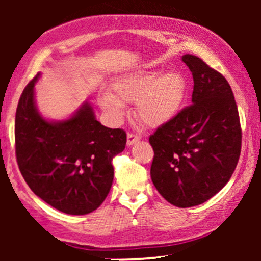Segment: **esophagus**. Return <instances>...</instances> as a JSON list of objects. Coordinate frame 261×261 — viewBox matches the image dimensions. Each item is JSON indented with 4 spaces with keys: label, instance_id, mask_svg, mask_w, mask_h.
Listing matches in <instances>:
<instances>
[{
    "label": "esophagus",
    "instance_id": "34e87169",
    "mask_svg": "<svg viewBox=\"0 0 261 261\" xmlns=\"http://www.w3.org/2000/svg\"><path fill=\"white\" fill-rule=\"evenodd\" d=\"M141 140V136L140 135H135V134H127V146H133L134 143L139 142V141Z\"/></svg>",
    "mask_w": 261,
    "mask_h": 261
}]
</instances>
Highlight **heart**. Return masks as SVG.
Segmentation results:
<instances>
[{"instance_id":"b5f03b06","label":"heart","mask_w":261,"mask_h":261,"mask_svg":"<svg viewBox=\"0 0 261 261\" xmlns=\"http://www.w3.org/2000/svg\"><path fill=\"white\" fill-rule=\"evenodd\" d=\"M113 94L103 93L101 109L114 120L125 114V103L135 101V113L146 126L160 127L180 112L187 94V81L178 71L137 70L118 77Z\"/></svg>"}]
</instances>
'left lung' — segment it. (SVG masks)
I'll use <instances>...</instances> for the list:
<instances>
[{
  "label": "left lung",
  "instance_id": "1",
  "mask_svg": "<svg viewBox=\"0 0 261 261\" xmlns=\"http://www.w3.org/2000/svg\"><path fill=\"white\" fill-rule=\"evenodd\" d=\"M182 62L193 73L191 106L149 136L155 189L176 207L207 201L234 172L241 154L238 109L227 80L194 55Z\"/></svg>",
  "mask_w": 261,
  "mask_h": 261
}]
</instances>
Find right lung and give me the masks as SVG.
Returning a JSON list of instances; mask_svg holds the SVG:
<instances>
[{
    "label": "right lung",
    "mask_w": 261,
    "mask_h": 261,
    "mask_svg": "<svg viewBox=\"0 0 261 261\" xmlns=\"http://www.w3.org/2000/svg\"><path fill=\"white\" fill-rule=\"evenodd\" d=\"M35 76L16 113V155L35 195L68 215H87L103 203L114 179L112 161L124 151L126 134L103 126L88 101L65 120H47L35 103Z\"/></svg>",
    "instance_id": "1"
}]
</instances>
